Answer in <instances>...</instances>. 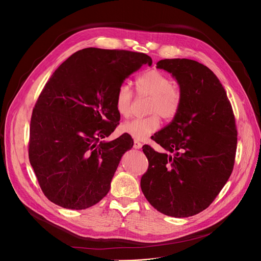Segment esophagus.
Returning a JSON list of instances; mask_svg holds the SVG:
<instances>
[{
    "instance_id": "34e87169",
    "label": "esophagus",
    "mask_w": 261,
    "mask_h": 261,
    "mask_svg": "<svg viewBox=\"0 0 261 261\" xmlns=\"http://www.w3.org/2000/svg\"><path fill=\"white\" fill-rule=\"evenodd\" d=\"M135 149H140L141 147H143V145H141V143H139L138 140H135L134 141V146H133Z\"/></svg>"
}]
</instances>
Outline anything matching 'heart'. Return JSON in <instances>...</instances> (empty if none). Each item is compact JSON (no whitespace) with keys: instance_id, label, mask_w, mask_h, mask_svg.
Returning a JSON list of instances; mask_svg holds the SVG:
<instances>
[{"instance_id":"obj_1","label":"heart","mask_w":261,"mask_h":261,"mask_svg":"<svg viewBox=\"0 0 261 261\" xmlns=\"http://www.w3.org/2000/svg\"><path fill=\"white\" fill-rule=\"evenodd\" d=\"M138 97H149L147 117L133 118L121 125V132L136 140H145L160 127V116L171 121L180 111L183 91L174 85L171 77L159 69H148L135 80ZM134 93L127 84H121L115 92V109L121 116L130 113Z\"/></svg>"}]
</instances>
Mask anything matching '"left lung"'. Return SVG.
I'll use <instances>...</instances> for the list:
<instances>
[{
	"label": "left lung",
	"mask_w": 261,
	"mask_h": 261,
	"mask_svg": "<svg viewBox=\"0 0 261 261\" xmlns=\"http://www.w3.org/2000/svg\"><path fill=\"white\" fill-rule=\"evenodd\" d=\"M156 68L175 77L183 105L152 138L169 152L143 147L149 165L140 187L154 209L186 218L207 209L231 176L238 129L226 91L211 69L188 59L161 60Z\"/></svg>",
	"instance_id": "8db88e82"
}]
</instances>
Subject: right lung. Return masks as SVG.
<instances>
[{
  "instance_id": "right-lung-1",
  "label": "right lung",
  "mask_w": 261,
  "mask_h": 261,
  "mask_svg": "<svg viewBox=\"0 0 261 261\" xmlns=\"http://www.w3.org/2000/svg\"><path fill=\"white\" fill-rule=\"evenodd\" d=\"M152 60L145 53L87 48L63 62L33 110L28 154L44 196L82 210L109 193L128 135L102 143L118 125L117 87Z\"/></svg>"
}]
</instances>
